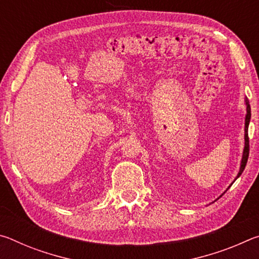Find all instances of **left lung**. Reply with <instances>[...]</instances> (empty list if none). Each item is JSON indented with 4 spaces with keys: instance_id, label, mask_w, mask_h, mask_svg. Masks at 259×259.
Instances as JSON below:
<instances>
[{
    "instance_id": "8db88e82",
    "label": "left lung",
    "mask_w": 259,
    "mask_h": 259,
    "mask_svg": "<svg viewBox=\"0 0 259 259\" xmlns=\"http://www.w3.org/2000/svg\"><path fill=\"white\" fill-rule=\"evenodd\" d=\"M245 105H247V115H245V126H244V150H243V155H242V161H241V166H240V171L238 174V177L241 176V174L243 172V170L245 168V164H247L248 157H249V137H248V126H249V122H250V105H249V102L245 99ZM236 177V178H238Z\"/></svg>"
}]
</instances>
